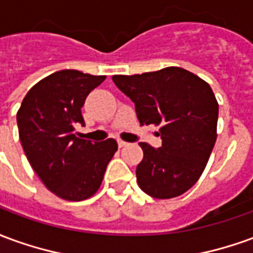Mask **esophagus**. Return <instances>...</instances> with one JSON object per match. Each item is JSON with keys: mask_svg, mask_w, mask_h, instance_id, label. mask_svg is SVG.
<instances>
[{"mask_svg": "<svg viewBox=\"0 0 253 253\" xmlns=\"http://www.w3.org/2000/svg\"><path fill=\"white\" fill-rule=\"evenodd\" d=\"M126 145H127V142L122 141V139H119V141H118V146H119V148H123V146H126Z\"/></svg>", "mask_w": 253, "mask_h": 253, "instance_id": "esophagus-1", "label": "esophagus"}]
</instances>
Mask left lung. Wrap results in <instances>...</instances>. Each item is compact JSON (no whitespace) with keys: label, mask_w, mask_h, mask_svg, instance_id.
<instances>
[{"label":"left lung","mask_w":253,"mask_h":253,"mask_svg":"<svg viewBox=\"0 0 253 253\" xmlns=\"http://www.w3.org/2000/svg\"><path fill=\"white\" fill-rule=\"evenodd\" d=\"M112 81L135 104L141 125L160 126L161 148L139 142V188L157 199L184 194L201 177L217 139L218 103L210 85L176 66Z\"/></svg>","instance_id":"obj_1"}]
</instances>
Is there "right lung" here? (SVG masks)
<instances>
[{
    "instance_id": "1",
    "label": "right lung",
    "mask_w": 253,
    "mask_h": 253,
    "mask_svg": "<svg viewBox=\"0 0 253 253\" xmlns=\"http://www.w3.org/2000/svg\"><path fill=\"white\" fill-rule=\"evenodd\" d=\"M104 80L78 70L52 73L30 89L17 111L20 141L32 169L65 201L94 195L118 150L112 138L92 142L76 132L85 125L81 108L86 96Z\"/></svg>"
}]
</instances>
